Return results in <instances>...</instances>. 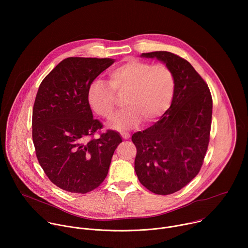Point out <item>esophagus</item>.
Segmentation results:
<instances>
[{"instance_id":"obj_1","label":"esophagus","mask_w":248,"mask_h":248,"mask_svg":"<svg viewBox=\"0 0 248 248\" xmlns=\"http://www.w3.org/2000/svg\"><path fill=\"white\" fill-rule=\"evenodd\" d=\"M121 135L124 139H128L130 137V134L127 133V132H121Z\"/></svg>"}]
</instances>
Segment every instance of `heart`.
I'll use <instances>...</instances> for the list:
<instances>
[{"mask_svg": "<svg viewBox=\"0 0 248 248\" xmlns=\"http://www.w3.org/2000/svg\"><path fill=\"white\" fill-rule=\"evenodd\" d=\"M109 84L101 79L91 82L88 103L99 116L112 119L119 97L125 96L126 108L118 114L111 125L127 129L143 120L152 123L162 117L170 106L174 92V76L166 64H155L127 59L108 75Z\"/></svg>", "mask_w": 248, "mask_h": 248, "instance_id": "1", "label": "heart"}]
</instances>
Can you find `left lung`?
I'll list each match as a JSON object with an SVG mask.
<instances>
[{
    "mask_svg": "<svg viewBox=\"0 0 248 248\" xmlns=\"http://www.w3.org/2000/svg\"><path fill=\"white\" fill-rule=\"evenodd\" d=\"M169 66L174 76L170 108L152 126L135 132L134 170L148 190L179 191L199 172L210 139L213 101L207 83L185 59L166 51L143 53Z\"/></svg>",
    "mask_w": 248,
    "mask_h": 248,
    "instance_id": "8db88e82",
    "label": "left lung"
}]
</instances>
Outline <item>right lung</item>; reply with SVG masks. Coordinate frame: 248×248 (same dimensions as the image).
I'll use <instances>...</instances> for the list:
<instances>
[{
    "mask_svg": "<svg viewBox=\"0 0 248 248\" xmlns=\"http://www.w3.org/2000/svg\"><path fill=\"white\" fill-rule=\"evenodd\" d=\"M114 62L66 58L39 86L32 112L35 152L49 180L65 191L87 193L98 187L123 141L111 129L94 138L103 124L93 119L87 98L91 82Z\"/></svg>",
    "mask_w": 248,
    "mask_h": 248,
    "instance_id": "right-lung-1",
    "label": "right lung"
}]
</instances>
